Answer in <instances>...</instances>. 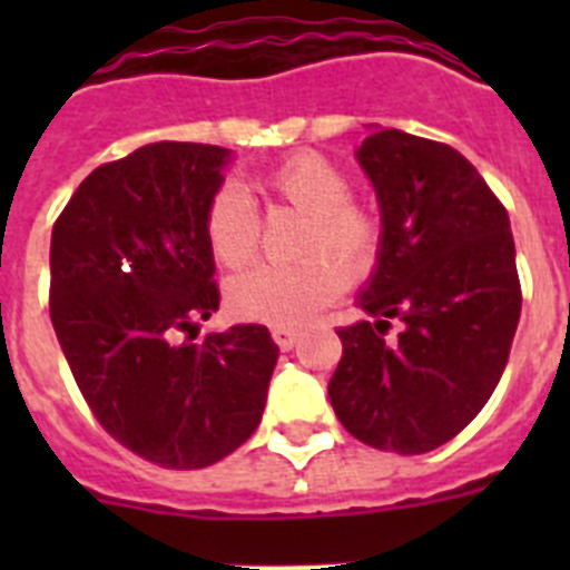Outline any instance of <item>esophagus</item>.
Here are the masks:
<instances>
[{
  "instance_id": "34e87169",
  "label": "esophagus",
  "mask_w": 570,
  "mask_h": 570,
  "mask_svg": "<svg viewBox=\"0 0 570 570\" xmlns=\"http://www.w3.org/2000/svg\"><path fill=\"white\" fill-rule=\"evenodd\" d=\"M271 336H274V342L282 351H291V347L296 345V340H299V331H296L294 325H274V328H271Z\"/></svg>"
}]
</instances>
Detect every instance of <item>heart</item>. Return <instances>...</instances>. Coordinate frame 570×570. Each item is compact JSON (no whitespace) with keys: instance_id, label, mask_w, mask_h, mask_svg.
Here are the masks:
<instances>
[{"instance_id":"obj_1","label":"heart","mask_w":570,"mask_h":570,"mask_svg":"<svg viewBox=\"0 0 570 570\" xmlns=\"http://www.w3.org/2000/svg\"><path fill=\"white\" fill-rule=\"evenodd\" d=\"M262 188L274 199L308 214L294 265H256L234 276L225 288L230 314L242 320L294 325L325 308L351 276H365L382 250L380 216L354 203L351 176L314 150L285 156L265 170ZM259 214L248 194L223 185L205 210V239L225 268L248 265L259 248ZM346 268L342 269L341 265Z\"/></svg>"}]
</instances>
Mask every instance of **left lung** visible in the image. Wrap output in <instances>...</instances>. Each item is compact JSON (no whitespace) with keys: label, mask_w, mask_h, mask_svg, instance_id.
Listing matches in <instances>:
<instances>
[{"label":"left lung","mask_w":570,"mask_h":570,"mask_svg":"<svg viewBox=\"0 0 570 570\" xmlns=\"http://www.w3.org/2000/svg\"><path fill=\"white\" fill-rule=\"evenodd\" d=\"M356 159L382 216L380 259L360 294L374 322L336 331L328 396L365 445L425 454L480 414L505 371L522 311L511 223L451 145L387 128ZM391 318L403 322L394 343Z\"/></svg>","instance_id":"left-lung-1"}]
</instances>
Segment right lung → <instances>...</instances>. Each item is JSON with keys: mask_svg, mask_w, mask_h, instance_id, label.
Wrapping results in <instances>:
<instances>
[{"mask_svg": "<svg viewBox=\"0 0 570 570\" xmlns=\"http://www.w3.org/2000/svg\"><path fill=\"white\" fill-rule=\"evenodd\" d=\"M228 150L154 142L99 165L50 234V322L99 425L174 471L256 431L279 347L265 325L176 342L219 308L205 210Z\"/></svg>", "mask_w": 570, "mask_h": 570, "instance_id": "1", "label": "right lung"}]
</instances>
